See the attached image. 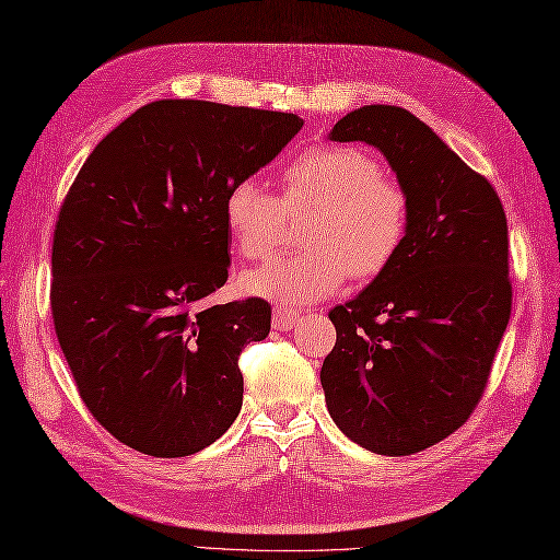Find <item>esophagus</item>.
I'll use <instances>...</instances> for the list:
<instances>
[{"instance_id": "esophagus-1", "label": "esophagus", "mask_w": 560, "mask_h": 560, "mask_svg": "<svg viewBox=\"0 0 560 560\" xmlns=\"http://www.w3.org/2000/svg\"><path fill=\"white\" fill-rule=\"evenodd\" d=\"M271 324H275L277 331H289V328L300 324V314L295 310L277 305L275 307V319H271Z\"/></svg>"}]
</instances>
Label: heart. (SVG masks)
Segmentation results:
<instances>
[{"label": "heart", "instance_id": "b5f03b06", "mask_svg": "<svg viewBox=\"0 0 560 560\" xmlns=\"http://www.w3.org/2000/svg\"><path fill=\"white\" fill-rule=\"evenodd\" d=\"M303 210L314 212L303 226L307 250L243 275V291L312 305L334 295L348 275L376 279L402 250L411 214L407 191L360 147H319L295 158L283 170L281 200L253 179L234 182L222 200L226 234L248 260L275 255L285 212Z\"/></svg>", "mask_w": 560, "mask_h": 560}]
</instances>
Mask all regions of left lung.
<instances>
[{
  "mask_svg": "<svg viewBox=\"0 0 560 560\" xmlns=\"http://www.w3.org/2000/svg\"><path fill=\"white\" fill-rule=\"evenodd\" d=\"M328 139L378 149L411 214L393 265L328 312L336 346L322 366L326 407L360 447L409 456L462 428L490 378L511 317L504 206L407 108H354Z\"/></svg>",
  "mask_w": 560,
  "mask_h": 560,
  "instance_id": "left-lung-1",
  "label": "left lung"
}]
</instances>
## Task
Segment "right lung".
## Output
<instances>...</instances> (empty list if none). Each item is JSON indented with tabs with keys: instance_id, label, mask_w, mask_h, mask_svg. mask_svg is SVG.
<instances>
[{
	"instance_id": "add662e5",
	"label": "right lung",
	"mask_w": 560,
	"mask_h": 560,
	"mask_svg": "<svg viewBox=\"0 0 560 560\" xmlns=\"http://www.w3.org/2000/svg\"><path fill=\"white\" fill-rule=\"evenodd\" d=\"M300 127L293 113L163 98L78 172L54 229L51 317L82 402L127 447L189 456L238 417V354L267 338L271 307L206 303L229 277L222 200Z\"/></svg>"
}]
</instances>
